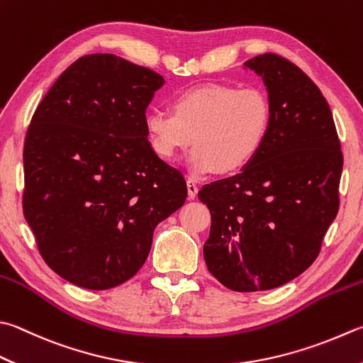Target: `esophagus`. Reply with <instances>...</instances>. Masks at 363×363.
Segmentation results:
<instances>
[{"label":"esophagus","instance_id":"1","mask_svg":"<svg viewBox=\"0 0 363 363\" xmlns=\"http://www.w3.org/2000/svg\"><path fill=\"white\" fill-rule=\"evenodd\" d=\"M186 186H188V199H194V197L197 196V191H199V188H197V184L194 180L188 179L186 182Z\"/></svg>","mask_w":363,"mask_h":363}]
</instances>
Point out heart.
<instances>
[{"label":"heart","instance_id":"b5f03b06","mask_svg":"<svg viewBox=\"0 0 363 363\" xmlns=\"http://www.w3.org/2000/svg\"><path fill=\"white\" fill-rule=\"evenodd\" d=\"M272 107L256 86L208 84L180 93L172 113L150 111L147 138L164 161H175L194 143L188 167L194 177L240 172L261 152L270 131Z\"/></svg>","mask_w":363,"mask_h":363}]
</instances>
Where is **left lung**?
I'll list each match as a JSON object with an SVG mask.
<instances>
[{
  "label": "left lung",
  "mask_w": 363,
  "mask_h": 363,
  "mask_svg": "<svg viewBox=\"0 0 363 363\" xmlns=\"http://www.w3.org/2000/svg\"><path fill=\"white\" fill-rule=\"evenodd\" d=\"M272 107L264 147L245 169L199 191L211 213L203 257L237 292L289 283L318 257L338 213L343 153L329 102L300 67L275 53L246 61Z\"/></svg>",
  "instance_id": "left-lung-1"
}]
</instances>
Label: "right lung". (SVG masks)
<instances>
[{"label": "right lung", "mask_w": 363, "mask_h": 363, "mask_svg": "<svg viewBox=\"0 0 363 363\" xmlns=\"http://www.w3.org/2000/svg\"><path fill=\"white\" fill-rule=\"evenodd\" d=\"M164 79L111 53L79 58L34 112L23 148V213L40 256L79 288L128 281L153 232L186 201L143 120Z\"/></svg>", "instance_id": "1"}]
</instances>
